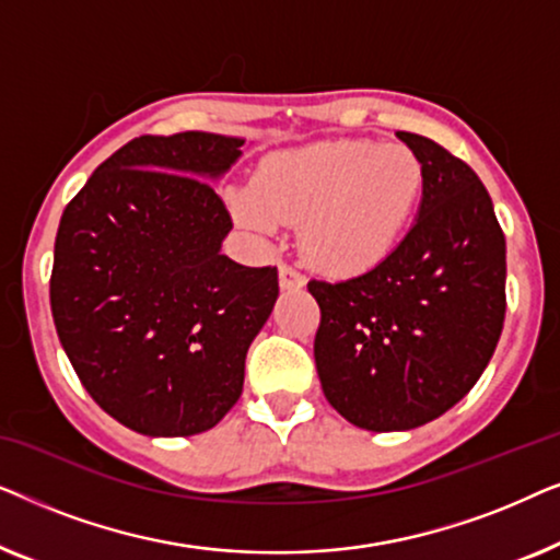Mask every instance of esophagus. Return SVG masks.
Masks as SVG:
<instances>
[{
  "label": "esophagus",
  "mask_w": 560,
  "mask_h": 560,
  "mask_svg": "<svg viewBox=\"0 0 560 560\" xmlns=\"http://www.w3.org/2000/svg\"><path fill=\"white\" fill-rule=\"evenodd\" d=\"M305 285V275L301 270H295L293 265L282 262L280 265V288L282 290H298Z\"/></svg>",
  "instance_id": "obj_1"
}]
</instances>
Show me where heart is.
Masks as SVG:
<instances>
[{
	"mask_svg": "<svg viewBox=\"0 0 560 560\" xmlns=\"http://www.w3.org/2000/svg\"><path fill=\"white\" fill-rule=\"evenodd\" d=\"M423 186V163L408 144L326 140L267 158L252 188L232 194V209L265 232L298 221L313 265L359 275L393 255Z\"/></svg>",
	"mask_w": 560,
	"mask_h": 560,
	"instance_id": "b5f03b06",
	"label": "heart"
}]
</instances>
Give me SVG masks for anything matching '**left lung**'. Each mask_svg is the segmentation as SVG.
<instances>
[{
	"mask_svg": "<svg viewBox=\"0 0 560 560\" xmlns=\"http://www.w3.org/2000/svg\"><path fill=\"white\" fill-rule=\"evenodd\" d=\"M397 137L425 173L416 224L364 275L308 282L326 400L377 433L454 408L487 370L508 311V247L485 183L439 142Z\"/></svg>",
	"mask_w": 560,
	"mask_h": 560,
	"instance_id": "left-lung-1",
	"label": "left lung"
}]
</instances>
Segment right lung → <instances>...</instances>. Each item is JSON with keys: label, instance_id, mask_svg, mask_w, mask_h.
Segmentation results:
<instances>
[{"label": "right lung", "instance_id": "add662e5", "mask_svg": "<svg viewBox=\"0 0 560 560\" xmlns=\"http://www.w3.org/2000/svg\"><path fill=\"white\" fill-rule=\"evenodd\" d=\"M244 140L142 135L96 167L60 217L50 272L58 339L98 408L144 435L219 423L278 301V267L221 255L232 232L209 180Z\"/></svg>", "mask_w": 560, "mask_h": 560}]
</instances>
